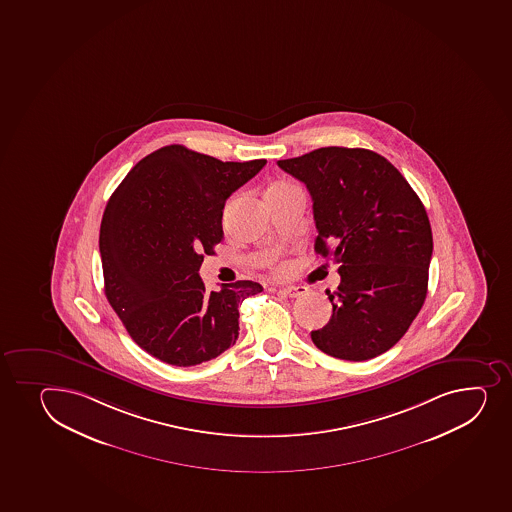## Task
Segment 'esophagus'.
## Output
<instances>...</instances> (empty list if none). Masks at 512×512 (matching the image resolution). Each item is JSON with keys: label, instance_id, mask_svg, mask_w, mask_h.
I'll return each mask as SVG.
<instances>
[{"label": "esophagus", "instance_id": "esophagus-1", "mask_svg": "<svg viewBox=\"0 0 512 512\" xmlns=\"http://www.w3.org/2000/svg\"><path fill=\"white\" fill-rule=\"evenodd\" d=\"M280 294H284V296L289 297H299L302 294H306V287H302V285H287V287H282L279 290Z\"/></svg>", "mask_w": 512, "mask_h": 512}]
</instances>
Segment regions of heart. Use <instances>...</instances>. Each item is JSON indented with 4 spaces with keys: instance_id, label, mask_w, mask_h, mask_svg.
Masks as SVG:
<instances>
[{
    "instance_id": "1",
    "label": "heart",
    "mask_w": 512,
    "mask_h": 512,
    "mask_svg": "<svg viewBox=\"0 0 512 512\" xmlns=\"http://www.w3.org/2000/svg\"><path fill=\"white\" fill-rule=\"evenodd\" d=\"M280 186H289V185H277V186H272V188H280Z\"/></svg>"
}]
</instances>
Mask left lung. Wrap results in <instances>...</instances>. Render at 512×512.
I'll return each instance as SVG.
<instances>
[{
	"label": "left lung",
	"instance_id": "obj_1",
	"mask_svg": "<svg viewBox=\"0 0 512 512\" xmlns=\"http://www.w3.org/2000/svg\"><path fill=\"white\" fill-rule=\"evenodd\" d=\"M277 164L307 186L314 250L339 264L341 284L326 290L331 319L311 332L312 343L346 361L386 353L427 297L433 238L425 206L400 171L369 149L331 146Z\"/></svg>",
	"mask_w": 512,
	"mask_h": 512
}]
</instances>
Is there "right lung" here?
<instances>
[{
	"mask_svg": "<svg viewBox=\"0 0 512 512\" xmlns=\"http://www.w3.org/2000/svg\"><path fill=\"white\" fill-rule=\"evenodd\" d=\"M265 159L223 163L171 144L141 159L102 216L104 290L137 346L173 366L220 356L238 338V306L253 280L206 290L198 270L222 242L223 208Z\"/></svg>",
	"mask_w": 512,
	"mask_h": 512,
	"instance_id": "right-lung-1",
	"label": "right lung"
}]
</instances>
